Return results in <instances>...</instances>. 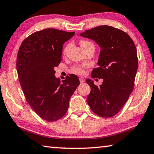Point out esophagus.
<instances>
[{
    "label": "esophagus",
    "mask_w": 154,
    "mask_h": 154,
    "mask_svg": "<svg viewBox=\"0 0 154 154\" xmlns=\"http://www.w3.org/2000/svg\"><path fill=\"white\" fill-rule=\"evenodd\" d=\"M79 82H80V83H84V82H85V80H84V79H83V78L79 77Z\"/></svg>",
    "instance_id": "obj_1"
}]
</instances>
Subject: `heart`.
Instances as JSON below:
<instances>
[{
  "instance_id": "1",
  "label": "heart",
  "mask_w": 154,
  "mask_h": 154,
  "mask_svg": "<svg viewBox=\"0 0 154 154\" xmlns=\"http://www.w3.org/2000/svg\"><path fill=\"white\" fill-rule=\"evenodd\" d=\"M90 43H92L89 41H80V45H81L82 48L85 46V45L90 44ZM68 49V46H66L64 49V52H66V50ZM88 65L87 64H83V65H78V66H75L74 67H72V72L74 73H76V74L78 75H83L84 73V68H86Z\"/></svg>"
}]
</instances>
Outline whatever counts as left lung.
<instances>
[{
    "instance_id": "8db88e82",
    "label": "left lung",
    "mask_w": 154,
    "mask_h": 154,
    "mask_svg": "<svg viewBox=\"0 0 154 154\" xmlns=\"http://www.w3.org/2000/svg\"><path fill=\"white\" fill-rule=\"evenodd\" d=\"M93 40L101 48L98 68L92 71L91 77L103 79L99 86L91 79L87 102L95 114L111 118L120 111L134 89L137 70V50L134 41L120 29L108 26H98L80 34Z\"/></svg>"
}]
</instances>
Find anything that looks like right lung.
<instances>
[{
  "instance_id": "obj_1",
  "label": "right lung",
  "mask_w": 154,
  "mask_h": 154,
  "mask_svg": "<svg viewBox=\"0 0 154 154\" xmlns=\"http://www.w3.org/2000/svg\"><path fill=\"white\" fill-rule=\"evenodd\" d=\"M74 34L44 29L27 37L18 50L17 70L25 97L35 113L48 122L58 120L66 113L70 98L79 84L75 75L61 82L54 75V68L61 61L63 44Z\"/></svg>"
}]
</instances>
